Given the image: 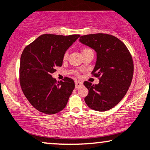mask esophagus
<instances>
[{
  "label": "esophagus",
  "mask_w": 150,
  "mask_h": 150,
  "mask_svg": "<svg viewBox=\"0 0 150 150\" xmlns=\"http://www.w3.org/2000/svg\"><path fill=\"white\" fill-rule=\"evenodd\" d=\"M75 88H76V89H79V88L82 86V83L81 82H79V81H75Z\"/></svg>",
  "instance_id": "34e87169"
}]
</instances>
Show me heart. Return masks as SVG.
<instances>
[{
    "label": "heart",
    "mask_w": 150,
    "mask_h": 150,
    "mask_svg": "<svg viewBox=\"0 0 150 150\" xmlns=\"http://www.w3.org/2000/svg\"><path fill=\"white\" fill-rule=\"evenodd\" d=\"M89 51H92L91 50H90L89 48H83L82 50V54L83 53H85V52H87ZM68 58V53H65L64 55V60H66Z\"/></svg>",
    "instance_id": "heart-1"
}]
</instances>
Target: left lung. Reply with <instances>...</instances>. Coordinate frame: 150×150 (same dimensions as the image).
Returning a JSON list of instances; mask_svg holds the SVG:
<instances>
[{
    "label": "left lung",
    "instance_id": "left-lung-1",
    "mask_svg": "<svg viewBox=\"0 0 150 150\" xmlns=\"http://www.w3.org/2000/svg\"><path fill=\"white\" fill-rule=\"evenodd\" d=\"M79 41L96 52L92 73L100 77L98 84L84 82L89 90L84 101L94 110H110L122 100L131 85L133 75L132 57L120 40L108 34L82 35Z\"/></svg>",
    "mask_w": 150,
    "mask_h": 150
}]
</instances>
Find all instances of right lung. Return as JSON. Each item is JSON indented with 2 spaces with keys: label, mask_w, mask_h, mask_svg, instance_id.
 Returning a JSON list of instances; mask_svg holds the SVG:
<instances>
[{
  "label": "right lung",
  "mask_w": 150,
  "mask_h": 150,
  "mask_svg": "<svg viewBox=\"0 0 150 150\" xmlns=\"http://www.w3.org/2000/svg\"><path fill=\"white\" fill-rule=\"evenodd\" d=\"M44 34L25 47L20 59L19 77L21 89L36 110L53 115L66 107L75 88L69 77L57 81L52 74L61 66L66 50L80 37Z\"/></svg>",
  "instance_id": "obj_1"
}]
</instances>
